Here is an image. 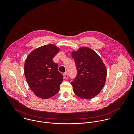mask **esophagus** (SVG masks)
I'll return each instance as SVG.
<instances>
[{
	"instance_id": "34e87169",
	"label": "esophagus",
	"mask_w": 134,
	"mask_h": 134,
	"mask_svg": "<svg viewBox=\"0 0 134 134\" xmlns=\"http://www.w3.org/2000/svg\"><path fill=\"white\" fill-rule=\"evenodd\" d=\"M63 76H64V77L65 79H68V74H67L66 72H65V73H64L63 74Z\"/></svg>"
}]
</instances>
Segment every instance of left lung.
<instances>
[{
	"label": "left lung",
	"instance_id": "obj_1",
	"mask_svg": "<svg viewBox=\"0 0 134 134\" xmlns=\"http://www.w3.org/2000/svg\"><path fill=\"white\" fill-rule=\"evenodd\" d=\"M77 74L71 83L74 93L84 99H91L103 88L107 76L106 68L95 51L82 47L72 52Z\"/></svg>",
	"mask_w": 134,
	"mask_h": 134
}]
</instances>
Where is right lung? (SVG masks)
I'll use <instances>...</instances> for the list:
<instances>
[{
	"label": "right lung",
	"instance_id": "add662e5",
	"mask_svg": "<svg viewBox=\"0 0 134 134\" xmlns=\"http://www.w3.org/2000/svg\"><path fill=\"white\" fill-rule=\"evenodd\" d=\"M60 51L54 44L38 47L27 56L24 64V74L27 82L34 93L43 99L56 94L63 80L58 71V65L53 61Z\"/></svg>",
	"mask_w": 134,
	"mask_h": 134
}]
</instances>
